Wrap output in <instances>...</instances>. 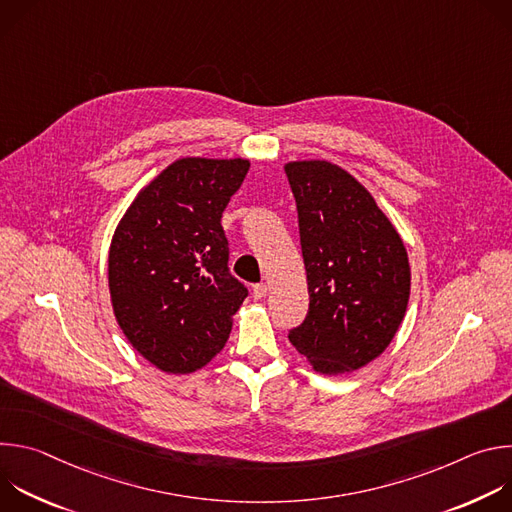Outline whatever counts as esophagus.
<instances>
[{
	"instance_id": "34e87169",
	"label": "esophagus",
	"mask_w": 512,
	"mask_h": 512,
	"mask_svg": "<svg viewBox=\"0 0 512 512\" xmlns=\"http://www.w3.org/2000/svg\"><path fill=\"white\" fill-rule=\"evenodd\" d=\"M267 296V285L265 283H255L253 285V298L263 300Z\"/></svg>"
}]
</instances>
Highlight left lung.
I'll return each instance as SVG.
<instances>
[{
  "label": "left lung",
  "mask_w": 512,
  "mask_h": 512,
  "mask_svg": "<svg viewBox=\"0 0 512 512\" xmlns=\"http://www.w3.org/2000/svg\"><path fill=\"white\" fill-rule=\"evenodd\" d=\"M310 310L289 342L322 375L375 360L399 330L411 289L405 245L371 192L346 170L289 162Z\"/></svg>",
  "instance_id": "left-lung-1"
}]
</instances>
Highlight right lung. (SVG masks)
<instances>
[{
    "label": "right lung",
    "mask_w": 512,
    "mask_h": 512,
    "mask_svg": "<svg viewBox=\"0 0 512 512\" xmlns=\"http://www.w3.org/2000/svg\"><path fill=\"white\" fill-rule=\"evenodd\" d=\"M249 162L182 158L127 208L109 249L115 318L154 367L202 369L229 340L247 287L229 271L221 218Z\"/></svg>",
    "instance_id": "obj_1"
}]
</instances>
